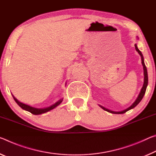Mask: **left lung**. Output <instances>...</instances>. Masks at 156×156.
<instances>
[{
	"instance_id": "1",
	"label": "left lung",
	"mask_w": 156,
	"mask_h": 156,
	"mask_svg": "<svg viewBox=\"0 0 156 156\" xmlns=\"http://www.w3.org/2000/svg\"><path fill=\"white\" fill-rule=\"evenodd\" d=\"M135 49L136 51L138 52V53L140 54V55L141 56V58H142V64L143 65V69H144V84H143V86L142 89H141V91L139 94V95H138L137 98H136V100L135 101V102L133 103V104L130 106V107H128V108H126V110H123L122 111H119V112H115V111H112L110 110H108L107 108H105L104 107H103V106H101L99 105L100 107L102 108L105 111H107L108 112H110V113H112V114H123L125 112H126L127 111L133 109V108H134L136 105H137L138 103H139L141 101H142V98L144 97V96L145 94V92H146V90H147V85H148V74H147V67H146L145 66V64H144V57H143L142 53H141V51L138 49L137 46V44H135Z\"/></svg>"
}]
</instances>
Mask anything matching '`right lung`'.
Masks as SVG:
<instances>
[{
	"instance_id": "right-lung-1",
	"label": "right lung",
	"mask_w": 156,
	"mask_h": 156,
	"mask_svg": "<svg viewBox=\"0 0 156 156\" xmlns=\"http://www.w3.org/2000/svg\"><path fill=\"white\" fill-rule=\"evenodd\" d=\"M12 96H13L14 99V101H16V103L19 106H20V107L22 108V109H23V110H26V111H28V112H30L32 113V114H33V115H41V114H43V113H46L47 112H48V111H50L51 110L54 109V108H56L57 106L60 105V103L62 102V101H63V98H62V99H60L59 101H58L56 103H55L53 105H50V106H49V107L44 108H37L31 107V106H30L28 105L24 104V103H21L20 101H19L18 100H17L16 98L14 97L13 95H12Z\"/></svg>"
}]
</instances>
